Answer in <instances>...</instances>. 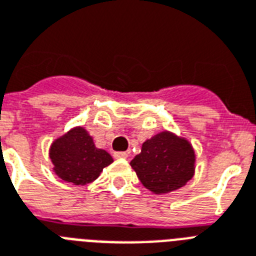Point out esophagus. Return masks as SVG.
I'll return each instance as SVG.
<instances>
[{
    "label": "esophagus",
    "mask_w": 256,
    "mask_h": 256,
    "mask_svg": "<svg viewBox=\"0 0 256 256\" xmlns=\"http://www.w3.org/2000/svg\"><path fill=\"white\" fill-rule=\"evenodd\" d=\"M128 156V152L126 151H120V152H114V158H117V159H126Z\"/></svg>",
    "instance_id": "1"
}]
</instances>
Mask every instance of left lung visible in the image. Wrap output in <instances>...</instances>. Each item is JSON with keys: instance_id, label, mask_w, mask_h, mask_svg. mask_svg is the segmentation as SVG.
Returning a JSON list of instances; mask_svg holds the SVG:
<instances>
[{"instance_id": "left-lung-1", "label": "left lung", "mask_w": 256, "mask_h": 256, "mask_svg": "<svg viewBox=\"0 0 256 256\" xmlns=\"http://www.w3.org/2000/svg\"><path fill=\"white\" fill-rule=\"evenodd\" d=\"M196 155L186 138L162 132L147 139L130 162L143 186L155 194L182 188L194 175Z\"/></svg>"}]
</instances>
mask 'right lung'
I'll list each match as a JSON object with an SVG mask.
<instances>
[{
	"label": "right lung",
	"mask_w": 256,
	"mask_h": 256,
	"mask_svg": "<svg viewBox=\"0 0 256 256\" xmlns=\"http://www.w3.org/2000/svg\"><path fill=\"white\" fill-rule=\"evenodd\" d=\"M54 172L62 180L74 186H86L94 182L113 158L105 150L97 148L93 138L84 128H70L54 140L50 147Z\"/></svg>",
	"instance_id": "right-lung-1"
}]
</instances>
